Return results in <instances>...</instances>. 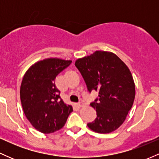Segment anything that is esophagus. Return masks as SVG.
<instances>
[{
  "label": "esophagus",
  "instance_id": "esophagus-1",
  "mask_svg": "<svg viewBox=\"0 0 159 159\" xmlns=\"http://www.w3.org/2000/svg\"><path fill=\"white\" fill-rule=\"evenodd\" d=\"M78 107H84L85 105V103L84 102H78Z\"/></svg>",
  "mask_w": 159,
  "mask_h": 159
}]
</instances>
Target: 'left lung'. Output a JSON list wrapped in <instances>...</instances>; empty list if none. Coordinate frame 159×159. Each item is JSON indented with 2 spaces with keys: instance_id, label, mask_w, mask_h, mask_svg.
<instances>
[{
  "instance_id": "8db88e82",
  "label": "left lung",
  "mask_w": 159,
  "mask_h": 159,
  "mask_svg": "<svg viewBox=\"0 0 159 159\" xmlns=\"http://www.w3.org/2000/svg\"><path fill=\"white\" fill-rule=\"evenodd\" d=\"M75 65L89 92H98V98L90 103L97 116L87 126L98 133L114 132L125 121L134 102L135 86L130 70L114 53L102 51L78 59Z\"/></svg>"
}]
</instances>
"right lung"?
Segmentation results:
<instances>
[{
  "label": "right lung",
  "instance_id": "add662e5",
  "mask_svg": "<svg viewBox=\"0 0 159 159\" xmlns=\"http://www.w3.org/2000/svg\"><path fill=\"white\" fill-rule=\"evenodd\" d=\"M71 61L49 58L34 64L24 75L20 98L27 119L36 130L53 133L63 127L73 109L63 102L56 87L57 75Z\"/></svg>",
  "mask_w": 159,
  "mask_h": 159
}]
</instances>
